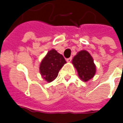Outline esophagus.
Returning <instances> with one entry per match:
<instances>
[{
	"label": "esophagus",
	"instance_id": "34e87169",
	"mask_svg": "<svg viewBox=\"0 0 123 123\" xmlns=\"http://www.w3.org/2000/svg\"><path fill=\"white\" fill-rule=\"evenodd\" d=\"M71 60H72V57L68 58V59H66V61H67L68 62H70L71 61Z\"/></svg>",
	"mask_w": 123,
	"mask_h": 123
}]
</instances>
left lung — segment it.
I'll use <instances>...</instances> for the list:
<instances>
[{"label": "left lung", "mask_w": 123, "mask_h": 123, "mask_svg": "<svg viewBox=\"0 0 123 123\" xmlns=\"http://www.w3.org/2000/svg\"><path fill=\"white\" fill-rule=\"evenodd\" d=\"M72 64L82 81H89L95 75L96 68L94 63L93 59L86 50H81L78 52L73 57Z\"/></svg>", "instance_id": "left-lung-1"}]
</instances>
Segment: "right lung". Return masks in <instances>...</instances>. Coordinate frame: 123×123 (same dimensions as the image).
<instances>
[{"label":"right lung","instance_id":"add662e5","mask_svg":"<svg viewBox=\"0 0 123 123\" xmlns=\"http://www.w3.org/2000/svg\"><path fill=\"white\" fill-rule=\"evenodd\" d=\"M66 63L63 56L52 49L47 53L41 62L39 71L43 79L51 82L57 78L59 71Z\"/></svg>","mask_w":123,"mask_h":123}]
</instances>
